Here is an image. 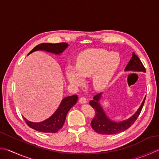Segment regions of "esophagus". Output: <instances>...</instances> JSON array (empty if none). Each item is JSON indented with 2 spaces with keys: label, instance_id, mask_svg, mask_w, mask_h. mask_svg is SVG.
Returning <instances> with one entry per match:
<instances>
[{
  "label": "esophagus",
  "instance_id": "34e87169",
  "mask_svg": "<svg viewBox=\"0 0 159 159\" xmlns=\"http://www.w3.org/2000/svg\"><path fill=\"white\" fill-rule=\"evenodd\" d=\"M79 102H80V103L84 104V103H86V102H88V101H87V98L85 97H80L79 98Z\"/></svg>",
  "mask_w": 159,
  "mask_h": 159
}]
</instances>
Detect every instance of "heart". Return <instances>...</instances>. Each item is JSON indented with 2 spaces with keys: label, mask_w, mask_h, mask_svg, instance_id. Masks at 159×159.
<instances>
[{
  "label": "heart",
  "mask_w": 159,
  "mask_h": 159,
  "mask_svg": "<svg viewBox=\"0 0 159 159\" xmlns=\"http://www.w3.org/2000/svg\"><path fill=\"white\" fill-rule=\"evenodd\" d=\"M120 62L119 54L103 49H90L78 55L76 66L68 65L65 70L67 80L74 86H81L83 78L92 76L96 89L105 88L116 72Z\"/></svg>",
  "instance_id": "obj_1"
}]
</instances>
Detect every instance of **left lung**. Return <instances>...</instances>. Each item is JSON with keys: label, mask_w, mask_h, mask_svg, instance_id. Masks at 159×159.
<instances>
[{"label": "left lung", "mask_w": 159, "mask_h": 159, "mask_svg": "<svg viewBox=\"0 0 159 159\" xmlns=\"http://www.w3.org/2000/svg\"><path fill=\"white\" fill-rule=\"evenodd\" d=\"M125 71L145 72L143 65L134 52L132 53V58L130 59L128 64L127 65ZM102 92L99 93L93 97V100L89 101V105L94 109L96 112L94 118L91 122L92 127L96 132L101 134H114L120 133L128 129L137 119L139 115L141 113L143 106L146 98V96H145L138 110L131 117L129 118L128 119L116 122V121L111 120L107 116L101 104L99 102L102 98Z\"/></svg>", "instance_id": "1"}]
</instances>
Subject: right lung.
<instances>
[{
	"label": "right lung",
	"instance_id": "right-lung-1",
	"mask_svg": "<svg viewBox=\"0 0 159 159\" xmlns=\"http://www.w3.org/2000/svg\"><path fill=\"white\" fill-rule=\"evenodd\" d=\"M67 47L68 44L66 43H55V44L47 43H41L36 46L28 55L32 54L34 52L39 50L50 52L56 55H60L66 49ZM77 100V95L70 96L64 98L61 101L60 105L55 111V112L48 119L41 122L34 123L28 120L25 117H23V119L28 126L36 131L45 133H56L63 126L67 112L76 103Z\"/></svg>",
	"mask_w": 159,
	"mask_h": 159
}]
</instances>
